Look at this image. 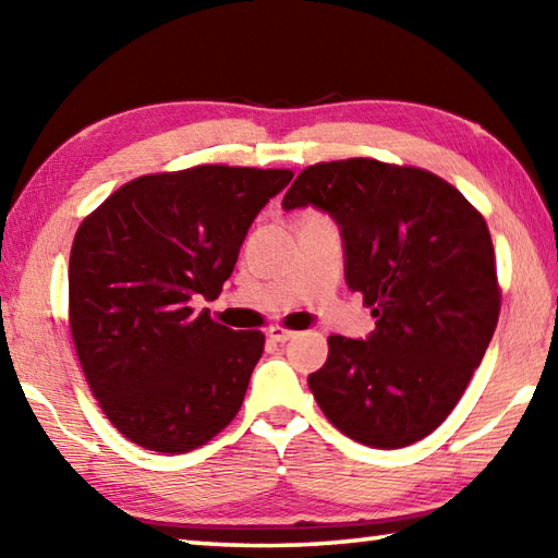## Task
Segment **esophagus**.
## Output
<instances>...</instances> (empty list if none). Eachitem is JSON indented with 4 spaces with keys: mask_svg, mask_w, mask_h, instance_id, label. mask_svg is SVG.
Returning <instances> with one entry per match:
<instances>
[{
    "mask_svg": "<svg viewBox=\"0 0 558 558\" xmlns=\"http://www.w3.org/2000/svg\"><path fill=\"white\" fill-rule=\"evenodd\" d=\"M295 337V332L288 327H280V325H272L268 327V339H272V342H288V339Z\"/></svg>",
    "mask_w": 558,
    "mask_h": 558,
    "instance_id": "34e87169",
    "label": "esophagus"
}]
</instances>
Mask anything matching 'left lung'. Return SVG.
Wrapping results in <instances>:
<instances>
[{
  "instance_id": "1",
  "label": "left lung",
  "mask_w": 558,
  "mask_h": 558,
  "mask_svg": "<svg viewBox=\"0 0 558 558\" xmlns=\"http://www.w3.org/2000/svg\"><path fill=\"white\" fill-rule=\"evenodd\" d=\"M313 204L342 229L347 286L362 292L369 339H327L307 376L327 421L369 448L436 430L483 362L502 290L489 229L446 179L352 157L302 169L282 206Z\"/></svg>"
}]
</instances>
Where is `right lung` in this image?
Returning <instances> with one entry per match:
<instances>
[{
  "mask_svg": "<svg viewBox=\"0 0 558 558\" xmlns=\"http://www.w3.org/2000/svg\"><path fill=\"white\" fill-rule=\"evenodd\" d=\"M290 169L199 165L122 184L75 231L69 325L102 413L140 448L189 452L239 413L266 335L196 315Z\"/></svg>",
  "mask_w": 558,
  "mask_h": 558,
  "instance_id": "add662e5",
  "label": "right lung"
}]
</instances>
